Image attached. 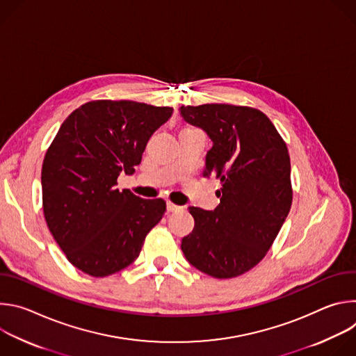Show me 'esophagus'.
I'll return each instance as SVG.
<instances>
[{
    "instance_id": "obj_1",
    "label": "esophagus",
    "mask_w": 356,
    "mask_h": 356,
    "mask_svg": "<svg viewBox=\"0 0 356 356\" xmlns=\"http://www.w3.org/2000/svg\"><path fill=\"white\" fill-rule=\"evenodd\" d=\"M166 207H168V211H169V213H176V211H180V210H181V207L173 204V202H170V201H168Z\"/></svg>"
}]
</instances>
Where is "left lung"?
<instances>
[{
    "mask_svg": "<svg viewBox=\"0 0 356 356\" xmlns=\"http://www.w3.org/2000/svg\"><path fill=\"white\" fill-rule=\"evenodd\" d=\"M179 111L210 138L204 176L222 183L214 211L188 207L194 228L181 239V250L202 273L236 277L264 259L290 211L287 146L270 120L255 108L202 104Z\"/></svg>",
    "mask_w": 356,
    "mask_h": 356,
    "instance_id": "1",
    "label": "left lung"
}]
</instances>
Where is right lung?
Masks as SVG:
<instances>
[{
    "instance_id": "add662e5",
    "label": "right lung",
    "mask_w": 356,
    "mask_h": 356,
    "mask_svg": "<svg viewBox=\"0 0 356 356\" xmlns=\"http://www.w3.org/2000/svg\"><path fill=\"white\" fill-rule=\"evenodd\" d=\"M173 114L170 107L136 101H90L62 124L42 166L44 220L69 262L104 277L129 266L146 234L163 217L162 198L120 191L149 138Z\"/></svg>"
}]
</instances>
